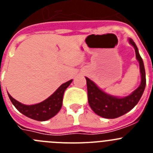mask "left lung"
<instances>
[{"label":"left lung","mask_w":153,"mask_h":153,"mask_svg":"<svg viewBox=\"0 0 153 153\" xmlns=\"http://www.w3.org/2000/svg\"><path fill=\"white\" fill-rule=\"evenodd\" d=\"M129 43L135 48L136 59L140 63L142 79L140 86L132 94L123 98H118L108 95L99 88L93 81L86 77L89 105L94 113L103 118H117L130 111L140 101L145 90L146 79L143 59L139 53L138 48L134 41L132 39H129Z\"/></svg>","instance_id":"obj_1"}]
</instances>
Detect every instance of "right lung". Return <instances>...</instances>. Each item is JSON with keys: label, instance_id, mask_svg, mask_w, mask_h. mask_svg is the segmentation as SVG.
<instances>
[{"label": "right lung", "instance_id": "1", "mask_svg": "<svg viewBox=\"0 0 153 153\" xmlns=\"http://www.w3.org/2000/svg\"><path fill=\"white\" fill-rule=\"evenodd\" d=\"M72 81L73 79H70L67 83L62 84L51 97L44 101L31 106H27L19 102L9 93L8 96L16 109L24 116L37 121H45L54 117L60 111L62 107L63 93Z\"/></svg>", "mask_w": 153, "mask_h": 153}]
</instances>
